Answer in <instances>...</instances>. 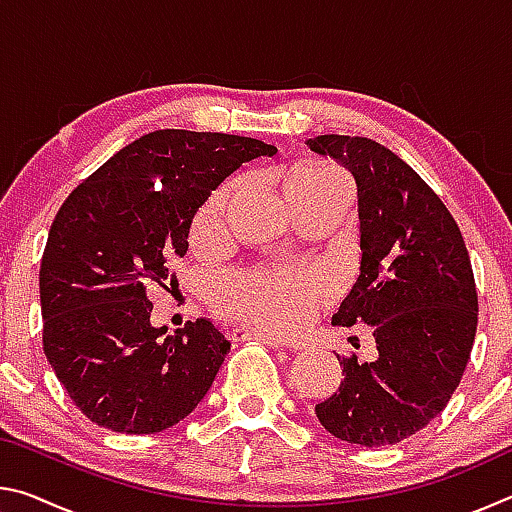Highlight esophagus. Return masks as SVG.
<instances>
[{"label": "esophagus", "instance_id": "obj_1", "mask_svg": "<svg viewBox=\"0 0 512 512\" xmlns=\"http://www.w3.org/2000/svg\"><path fill=\"white\" fill-rule=\"evenodd\" d=\"M232 339H255V341H262L266 343L268 348H275V350H284L287 345H284L280 339H275V336H266V334H259V332H248V329H232Z\"/></svg>", "mask_w": 512, "mask_h": 512}]
</instances>
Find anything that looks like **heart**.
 Instances as JSON below:
<instances>
[{
    "label": "heart",
    "instance_id": "heart-1",
    "mask_svg": "<svg viewBox=\"0 0 512 512\" xmlns=\"http://www.w3.org/2000/svg\"><path fill=\"white\" fill-rule=\"evenodd\" d=\"M348 187L341 171L323 164H305L293 169L284 180L289 203L300 196ZM237 183H228L207 198L196 212L189 230L194 248H210L219 241L225 228V212ZM320 293V280L296 268H255L230 275L216 287L212 307L232 323L262 329L271 334H293L314 314Z\"/></svg>",
    "mask_w": 512,
    "mask_h": 512
}]
</instances>
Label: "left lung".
Instances as JSON below:
<instances>
[{
    "instance_id": "left-lung-1",
    "label": "left lung",
    "mask_w": 512,
    "mask_h": 512,
    "mask_svg": "<svg viewBox=\"0 0 512 512\" xmlns=\"http://www.w3.org/2000/svg\"><path fill=\"white\" fill-rule=\"evenodd\" d=\"M307 144L357 180L361 273L332 323L372 325L379 352L363 363L336 354L345 379L316 418L345 443L395 445L461 384L479 320L470 255L445 203L391 149L350 135Z\"/></svg>"
}]
</instances>
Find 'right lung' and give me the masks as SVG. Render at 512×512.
<instances>
[{"instance_id": "right-lung-1", "label": "right lung", "mask_w": 512, "mask_h": 512, "mask_svg": "<svg viewBox=\"0 0 512 512\" xmlns=\"http://www.w3.org/2000/svg\"><path fill=\"white\" fill-rule=\"evenodd\" d=\"M275 153L253 137L164 128L117 151L60 205L40 264L42 348L85 418L155 433L210 391L230 341L205 318L162 336L146 287L173 282L207 196Z\"/></svg>"}]
</instances>
